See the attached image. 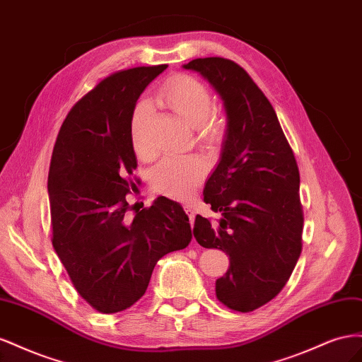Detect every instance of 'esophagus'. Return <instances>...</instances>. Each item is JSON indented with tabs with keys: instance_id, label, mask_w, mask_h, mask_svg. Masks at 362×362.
<instances>
[{
	"instance_id": "34e87169",
	"label": "esophagus",
	"mask_w": 362,
	"mask_h": 362,
	"mask_svg": "<svg viewBox=\"0 0 362 362\" xmlns=\"http://www.w3.org/2000/svg\"><path fill=\"white\" fill-rule=\"evenodd\" d=\"M184 211L187 213V216H189V221H190V223L193 225V222H194V216H196V213H194V210H193V206H192V205H184Z\"/></svg>"
}]
</instances>
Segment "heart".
Returning <instances> with one entry per match:
<instances>
[{
    "instance_id": "1",
    "label": "heart",
    "mask_w": 362,
    "mask_h": 362,
    "mask_svg": "<svg viewBox=\"0 0 362 362\" xmlns=\"http://www.w3.org/2000/svg\"><path fill=\"white\" fill-rule=\"evenodd\" d=\"M158 100L166 104L185 125L196 129L198 139L213 145L221 139L222 128L210 117L214 103L210 90L190 75H177L161 86ZM151 104L141 100L136 104L129 122L131 145L140 158H151L152 152L146 141V125L151 119ZM206 175V164L194 156L164 157L152 170V185L173 199H189Z\"/></svg>"
}]
</instances>
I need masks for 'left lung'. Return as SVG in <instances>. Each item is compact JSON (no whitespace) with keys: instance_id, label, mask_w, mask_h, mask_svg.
<instances>
[{"instance_id":"left-lung-1","label":"left lung","mask_w":362,"mask_h":362,"mask_svg":"<svg viewBox=\"0 0 362 362\" xmlns=\"http://www.w3.org/2000/svg\"><path fill=\"white\" fill-rule=\"evenodd\" d=\"M182 68L214 87L228 120L221 161L204 189V202L222 218L211 225L198 214L193 235L229 255L226 273L216 281L217 299L250 313L276 298L300 257L298 163L272 104L242 66L206 57Z\"/></svg>"}]
</instances>
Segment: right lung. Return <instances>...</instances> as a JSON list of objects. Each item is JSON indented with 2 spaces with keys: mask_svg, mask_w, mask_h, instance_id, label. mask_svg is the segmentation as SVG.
<instances>
[{
  "mask_svg": "<svg viewBox=\"0 0 362 362\" xmlns=\"http://www.w3.org/2000/svg\"><path fill=\"white\" fill-rule=\"evenodd\" d=\"M166 68L107 76L71 108L54 145L48 173L52 246L75 290L104 314L134 305L157 261L192 240L189 216L178 202L160 196L133 216L127 202L137 168L131 115Z\"/></svg>",
  "mask_w": 362,
  "mask_h": 362,
  "instance_id": "1",
  "label": "right lung"
}]
</instances>
